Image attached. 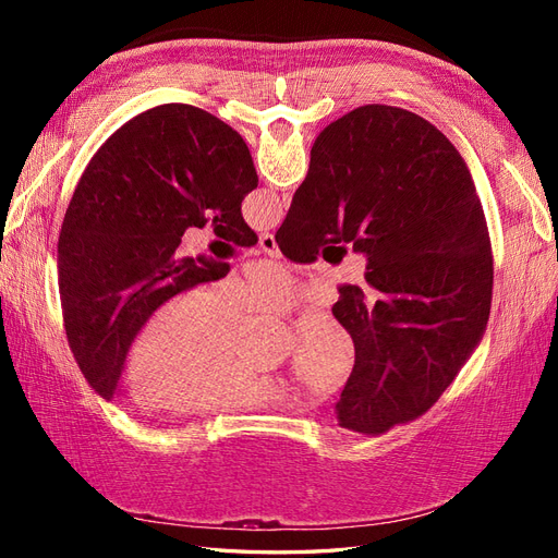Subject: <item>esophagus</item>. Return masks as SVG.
Returning a JSON list of instances; mask_svg holds the SVG:
<instances>
[{
	"instance_id": "1",
	"label": "esophagus",
	"mask_w": 558,
	"mask_h": 558,
	"mask_svg": "<svg viewBox=\"0 0 558 558\" xmlns=\"http://www.w3.org/2000/svg\"><path fill=\"white\" fill-rule=\"evenodd\" d=\"M258 246H260V248L267 253V256H272V258H277V256H279V246H277L275 234L263 232L260 238H258Z\"/></svg>"
}]
</instances>
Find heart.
Listing matches in <instances>:
<instances>
[{
  "label": "heart",
  "instance_id": "1",
  "mask_svg": "<svg viewBox=\"0 0 558 558\" xmlns=\"http://www.w3.org/2000/svg\"><path fill=\"white\" fill-rule=\"evenodd\" d=\"M298 300L291 277L277 265L248 269L244 281L230 283L223 305L209 289H189L150 314L132 337L125 356V386L146 408L177 414L258 410L293 402L289 379L244 359L251 312H289ZM353 344L330 316L302 320L295 347V373L326 391L351 369Z\"/></svg>",
  "mask_w": 558,
  "mask_h": 558
}]
</instances>
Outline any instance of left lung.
Returning a JSON list of instances; mask_svg holds the SVG:
<instances>
[{
	"label": "left lung",
	"mask_w": 558,
	"mask_h": 558,
	"mask_svg": "<svg viewBox=\"0 0 558 558\" xmlns=\"http://www.w3.org/2000/svg\"><path fill=\"white\" fill-rule=\"evenodd\" d=\"M256 185L240 132L191 105L134 116L93 156L64 214L58 275L66 340L95 393H118L132 337L167 298L228 275L177 256L185 230L258 242L242 218Z\"/></svg>",
	"instance_id": "left-lung-1"
}]
</instances>
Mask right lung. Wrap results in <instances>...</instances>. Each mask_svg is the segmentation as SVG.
<instances>
[{
    "label": "right lung",
    "mask_w": 558,
    "mask_h": 558,
    "mask_svg": "<svg viewBox=\"0 0 558 558\" xmlns=\"http://www.w3.org/2000/svg\"><path fill=\"white\" fill-rule=\"evenodd\" d=\"M275 240L295 263L328 242L367 258L365 283L332 305L356 351L337 424L379 435L428 412L480 344L494 291L482 202L445 134L386 105L337 118Z\"/></svg>",
    "instance_id": "1"
}]
</instances>
